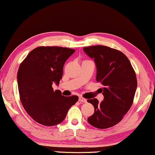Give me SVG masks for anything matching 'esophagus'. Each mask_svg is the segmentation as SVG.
I'll list each match as a JSON object with an SVG mask.
<instances>
[{
    "label": "esophagus",
    "instance_id": "34e87169",
    "mask_svg": "<svg viewBox=\"0 0 155 155\" xmlns=\"http://www.w3.org/2000/svg\"><path fill=\"white\" fill-rule=\"evenodd\" d=\"M79 101L80 102H83V103H86L87 102V100L85 98H83V97L80 96L79 97Z\"/></svg>",
    "mask_w": 155,
    "mask_h": 155
}]
</instances>
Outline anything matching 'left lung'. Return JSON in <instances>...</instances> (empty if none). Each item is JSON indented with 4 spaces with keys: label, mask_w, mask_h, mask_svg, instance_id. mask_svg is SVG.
Listing matches in <instances>:
<instances>
[{
    "label": "left lung",
    "mask_w": 155,
    "mask_h": 155,
    "mask_svg": "<svg viewBox=\"0 0 155 155\" xmlns=\"http://www.w3.org/2000/svg\"><path fill=\"white\" fill-rule=\"evenodd\" d=\"M84 52L94 60L96 81L103 85L104 100H87L95 108L87 121L94 127L107 129L121 121L132 105L137 87L136 74L130 61L121 51L106 46L84 47Z\"/></svg>",
    "instance_id": "8db88e82"
}]
</instances>
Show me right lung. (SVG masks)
I'll list each match as a JSON object with an SVG mask.
<instances>
[{
	"instance_id": "add662e5",
	"label": "right lung",
	"mask_w": 155,
	"mask_h": 155,
	"mask_svg": "<svg viewBox=\"0 0 155 155\" xmlns=\"http://www.w3.org/2000/svg\"><path fill=\"white\" fill-rule=\"evenodd\" d=\"M74 51L65 47H37L19 66L17 82L21 101L28 115L40 124L61 123L78 101L77 95L65 97L52 88L53 83H60L63 66Z\"/></svg>"
}]
</instances>
